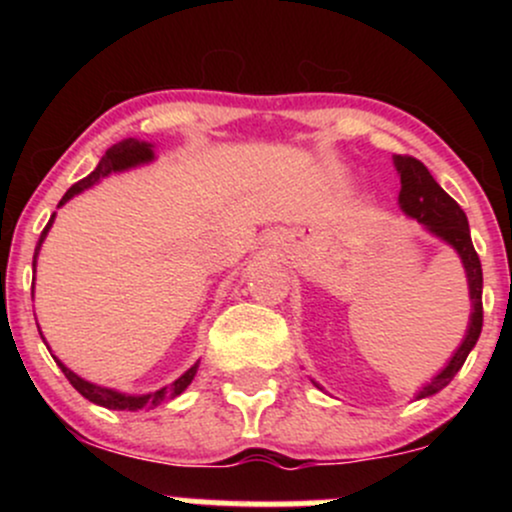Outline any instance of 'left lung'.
<instances>
[{"label":"left lung","instance_id":"obj_1","mask_svg":"<svg viewBox=\"0 0 512 512\" xmlns=\"http://www.w3.org/2000/svg\"><path fill=\"white\" fill-rule=\"evenodd\" d=\"M395 166L399 170V180H402V190H399V204L407 211L409 216H414L416 221L424 223L431 233H436L438 238H443L445 243L452 245L457 250V255L462 257L464 269H467V281H469V298H472V317H469V330L460 349L455 351V356L450 358V363L445 366L436 378L431 380V385H426L419 392L421 397L436 395L438 390H443L457 375V370L464 366L469 351L477 344L481 325H484V305H481V286H484V276H481V262L477 250L472 245V236H469V223L460 204L452 199L443 187L433 180V175L428 173V168L419 158L414 156H395Z\"/></svg>","mask_w":512,"mask_h":512}]
</instances>
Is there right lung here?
<instances>
[{
    "mask_svg": "<svg viewBox=\"0 0 512 512\" xmlns=\"http://www.w3.org/2000/svg\"><path fill=\"white\" fill-rule=\"evenodd\" d=\"M151 158H154V151H151V144H146V142H137V139H125V142H120V144L110 146V149L105 151V156L101 158V163H98V166H96V170H93V173L88 175V178L79 180V182H74V185L69 187L67 192H64V197L60 199V207H62L64 202H69V199H72L74 195H79L81 190H86V187H91L93 182H98L101 178H105V175H108V173H113V170H125V168H132V166H137V163H146V161H151ZM52 219H55V214L50 216L48 226H45V228H43V233H40L38 250H40V245H43L45 236H48V231H50V226H52ZM35 255H38V252H35ZM33 269H35V257H33ZM52 358H55V356H52ZM55 361H57V358H55ZM57 366H60V368H62V373L67 375V380H69V383H72L74 390H76V392H81V395H84V397L88 399V402L101 404V407H105V409L137 411V409H151V407H156V404L166 402V399L178 397L180 392L185 390V387L192 383V378H195V373H197V366H199V363H195V366H192L190 370H187L185 375H180V378L175 380V383H170L168 387H163V390H156V392H151V395H142V397L122 395V392L105 390V387L91 385V383H86L84 378H79V375L72 373V370H69L67 366H64V363L57 361Z\"/></svg>",
    "mask_w": 512,
    "mask_h": 512,
    "instance_id": "1",
    "label": "right lung"
}]
</instances>
